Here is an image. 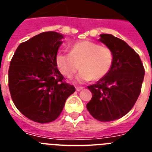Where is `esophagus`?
<instances>
[{
	"label": "esophagus",
	"mask_w": 152,
	"mask_h": 152,
	"mask_svg": "<svg viewBox=\"0 0 152 152\" xmlns=\"http://www.w3.org/2000/svg\"><path fill=\"white\" fill-rule=\"evenodd\" d=\"M83 88V87H76V90L77 91H80L82 90Z\"/></svg>",
	"instance_id": "34e87169"
}]
</instances>
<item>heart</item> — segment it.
<instances>
[{
	"instance_id": "heart-1",
	"label": "heart",
	"mask_w": 152,
	"mask_h": 152,
	"mask_svg": "<svg viewBox=\"0 0 152 152\" xmlns=\"http://www.w3.org/2000/svg\"><path fill=\"white\" fill-rule=\"evenodd\" d=\"M80 63L82 69L76 77L79 82L91 79L98 80L110 71L113 63V53L106 46L86 40L74 44L70 53H61L57 57V68L68 78L75 75Z\"/></svg>"
}]
</instances>
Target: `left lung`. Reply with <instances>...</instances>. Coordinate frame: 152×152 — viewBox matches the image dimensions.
<instances>
[{"label":"left lung","instance_id":"1","mask_svg":"<svg viewBox=\"0 0 152 152\" xmlns=\"http://www.w3.org/2000/svg\"><path fill=\"white\" fill-rule=\"evenodd\" d=\"M99 41L113 53L110 71L96 83L88 86L92 98L87 109L99 121H112L127 114L141 91L144 68L139 54L125 42L102 34Z\"/></svg>","mask_w":152,"mask_h":152}]
</instances>
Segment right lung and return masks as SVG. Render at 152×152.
I'll use <instances>...</instances> for the list:
<instances>
[{"mask_svg": "<svg viewBox=\"0 0 152 152\" xmlns=\"http://www.w3.org/2000/svg\"><path fill=\"white\" fill-rule=\"evenodd\" d=\"M63 35L46 31L18 46L8 69L11 97L22 114L39 123L56 120L75 92L57 69V53Z\"/></svg>", "mask_w": 152, "mask_h": 152, "instance_id": "add662e5", "label": "right lung"}]
</instances>
